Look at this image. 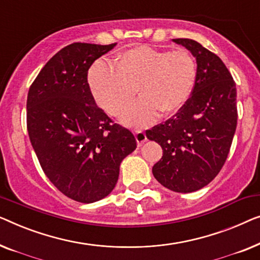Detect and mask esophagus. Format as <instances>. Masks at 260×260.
Masks as SVG:
<instances>
[{
    "instance_id": "1",
    "label": "esophagus",
    "mask_w": 260,
    "mask_h": 260,
    "mask_svg": "<svg viewBox=\"0 0 260 260\" xmlns=\"http://www.w3.org/2000/svg\"><path fill=\"white\" fill-rule=\"evenodd\" d=\"M135 138H137L138 146H141L146 140H147V137H146L145 132L142 131H135Z\"/></svg>"
}]
</instances>
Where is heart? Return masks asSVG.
<instances>
[{
	"label": "heart",
	"mask_w": 260,
	"mask_h": 260,
	"mask_svg": "<svg viewBox=\"0 0 260 260\" xmlns=\"http://www.w3.org/2000/svg\"><path fill=\"white\" fill-rule=\"evenodd\" d=\"M198 76L196 58L187 50L170 52L138 46L116 58L115 66L96 61L88 73L90 92L99 107L128 126L145 127L178 113L191 98Z\"/></svg>",
	"instance_id": "b5f03b06"
}]
</instances>
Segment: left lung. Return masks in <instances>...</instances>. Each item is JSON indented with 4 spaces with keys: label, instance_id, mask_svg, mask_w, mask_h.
Listing matches in <instances>:
<instances>
[{
    "label": "left lung",
    "instance_id": "left-lung-1",
    "mask_svg": "<svg viewBox=\"0 0 260 260\" xmlns=\"http://www.w3.org/2000/svg\"><path fill=\"white\" fill-rule=\"evenodd\" d=\"M196 57L198 76L191 98L173 118L146 131L161 146L152 168L162 186L194 192L213 180L228 159L237 128V88L219 56L194 40L173 39Z\"/></svg>",
    "mask_w": 260,
    "mask_h": 260
}]
</instances>
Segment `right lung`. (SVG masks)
<instances>
[{
    "label": "right lung",
    "mask_w": 260,
    "mask_h": 260,
    "mask_svg": "<svg viewBox=\"0 0 260 260\" xmlns=\"http://www.w3.org/2000/svg\"><path fill=\"white\" fill-rule=\"evenodd\" d=\"M72 43L57 52L31 83L27 128L47 178L75 202H98L115 187L120 164L137 148L132 132L99 108L87 75L115 47Z\"/></svg>",
    "instance_id": "right-lung-1"
}]
</instances>
